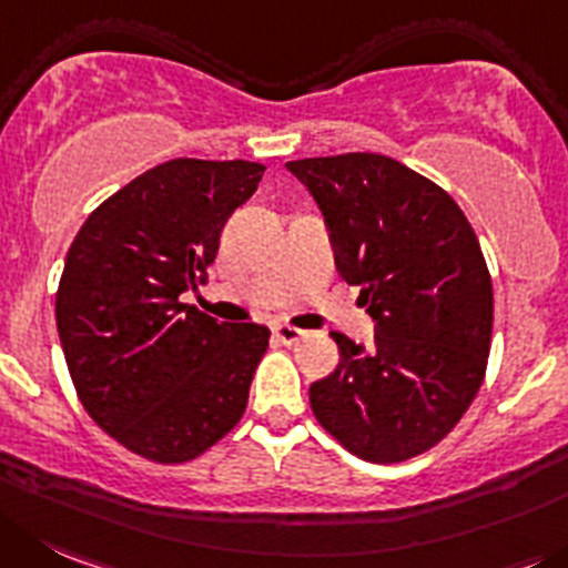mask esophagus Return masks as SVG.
Listing matches in <instances>:
<instances>
[{"label": "esophagus", "instance_id": "34e87169", "mask_svg": "<svg viewBox=\"0 0 568 568\" xmlns=\"http://www.w3.org/2000/svg\"><path fill=\"white\" fill-rule=\"evenodd\" d=\"M272 333H274V338H277V342H283V344H296L302 336H305V331H300V327L283 325V322H277V325L272 327Z\"/></svg>", "mask_w": 568, "mask_h": 568}]
</instances>
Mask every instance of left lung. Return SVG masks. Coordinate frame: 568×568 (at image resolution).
Instances as JSON below:
<instances>
[{
    "label": "left lung",
    "mask_w": 568,
    "mask_h": 568,
    "mask_svg": "<svg viewBox=\"0 0 568 568\" xmlns=\"http://www.w3.org/2000/svg\"><path fill=\"white\" fill-rule=\"evenodd\" d=\"M314 195L336 268L358 285L375 342L331 333L338 367L311 384L316 420L369 463L437 445L485 378L493 285L457 201L381 153L285 164Z\"/></svg>",
    "instance_id": "obj_1"
}]
</instances>
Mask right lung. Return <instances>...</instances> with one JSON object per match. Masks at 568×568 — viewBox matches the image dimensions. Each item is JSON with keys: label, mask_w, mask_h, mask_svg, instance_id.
Listing matches in <instances>:
<instances>
[{"label": "right lung", "mask_w": 568, "mask_h": 568, "mask_svg": "<svg viewBox=\"0 0 568 568\" xmlns=\"http://www.w3.org/2000/svg\"><path fill=\"white\" fill-rule=\"evenodd\" d=\"M263 164L171 159L87 219L63 263L55 322L83 409L129 452L187 463L241 420L268 327L184 305L252 199Z\"/></svg>", "instance_id": "1"}]
</instances>
